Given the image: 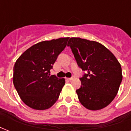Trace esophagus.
<instances>
[{
  "label": "esophagus",
  "instance_id": "34e87169",
  "mask_svg": "<svg viewBox=\"0 0 131 131\" xmlns=\"http://www.w3.org/2000/svg\"><path fill=\"white\" fill-rule=\"evenodd\" d=\"M68 80H69V81H71V80H74L75 79V77L74 76H73V77H71V78H67Z\"/></svg>",
  "mask_w": 131,
  "mask_h": 131
}]
</instances>
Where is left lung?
I'll use <instances>...</instances> for the list:
<instances>
[{
  "instance_id": "8db88e82",
  "label": "left lung",
  "mask_w": 131,
  "mask_h": 131,
  "mask_svg": "<svg viewBox=\"0 0 131 131\" xmlns=\"http://www.w3.org/2000/svg\"><path fill=\"white\" fill-rule=\"evenodd\" d=\"M78 66L87 72L80 78L76 90L82 105L100 110L112 103L122 80V68L115 56L104 45L94 41L72 37L68 41Z\"/></svg>"
}]
</instances>
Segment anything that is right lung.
<instances>
[{"instance_id": "add662e5", "label": "right lung", "mask_w": 131, "mask_h": 131, "mask_svg": "<svg viewBox=\"0 0 131 131\" xmlns=\"http://www.w3.org/2000/svg\"><path fill=\"white\" fill-rule=\"evenodd\" d=\"M69 37L44 41L26 49L13 67V82L21 101L36 110H47L58 99L65 80L50 75Z\"/></svg>"}]
</instances>
